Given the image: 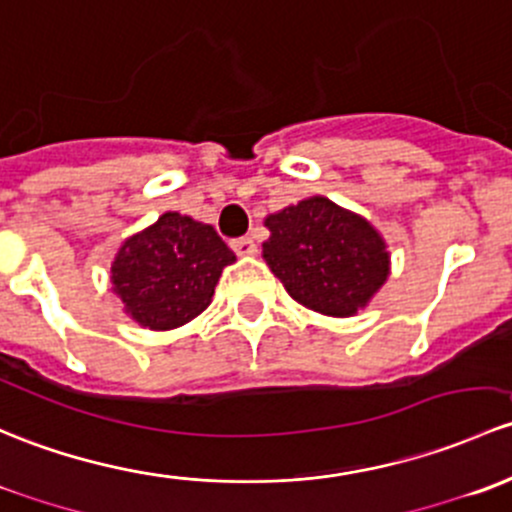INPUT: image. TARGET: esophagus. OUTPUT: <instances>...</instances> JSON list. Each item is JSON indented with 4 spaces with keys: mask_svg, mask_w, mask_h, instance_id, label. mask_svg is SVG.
<instances>
[{
    "mask_svg": "<svg viewBox=\"0 0 512 512\" xmlns=\"http://www.w3.org/2000/svg\"><path fill=\"white\" fill-rule=\"evenodd\" d=\"M231 249H234L239 256L256 254V244H254V239H251V236H239V239H234V241H231Z\"/></svg>",
    "mask_w": 512,
    "mask_h": 512,
    "instance_id": "34e87169",
    "label": "esophagus"
}]
</instances>
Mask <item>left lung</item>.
<instances>
[{"label": "left lung", "mask_w": 512, "mask_h": 512, "mask_svg": "<svg viewBox=\"0 0 512 512\" xmlns=\"http://www.w3.org/2000/svg\"><path fill=\"white\" fill-rule=\"evenodd\" d=\"M263 258L291 298L333 318L355 315L382 288L389 254L377 231L325 197L266 219Z\"/></svg>", "instance_id": "obj_1"}]
</instances>
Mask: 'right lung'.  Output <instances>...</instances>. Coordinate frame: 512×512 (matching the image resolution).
I'll list each match as a JSON object with an SVG mask.
<instances>
[{
    "instance_id": "1",
    "label": "right lung",
    "mask_w": 512,
    "mask_h": 512,
    "mask_svg": "<svg viewBox=\"0 0 512 512\" xmlns=\"http://www.w3.org/2000/svg\"><path fill=\"white\" fill-rule=\"evenodd\" d=\"M234 261L212 226L167 212L125 241L110 278L135 323L172 330L207 308L221 268Z\"/></svg>"
}]
</instances>
